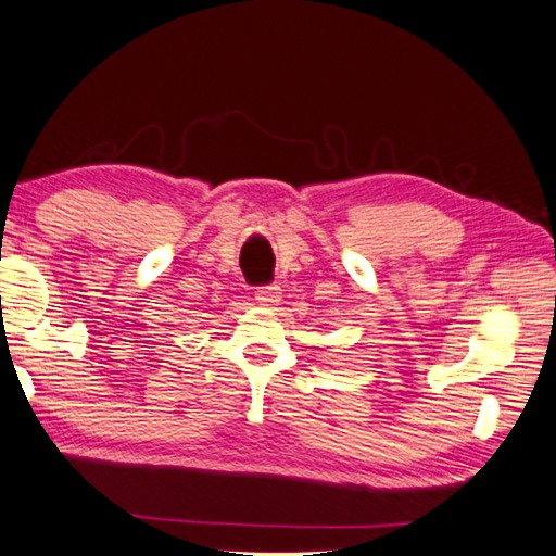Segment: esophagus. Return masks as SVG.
Instances as JSON below:
<instances>
[{"instance_id":"1","label":"esophagus","mask_w":556,"mask_h":556,"mask_svg":"<svg viewBox=\"0 0 556 556\" xmlns=\"http://www.w3.org/2000/svg\"><path fill=\"white\" fill-rule=\"evenodd\" d=\"M255 301L261 303L263 307H275L281 301V289L277 283H269V287H261L255 291Z\"/></svg>"}]
</instances>
